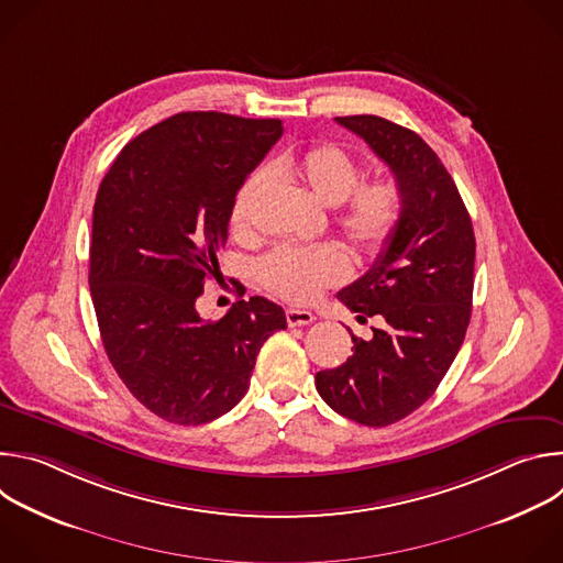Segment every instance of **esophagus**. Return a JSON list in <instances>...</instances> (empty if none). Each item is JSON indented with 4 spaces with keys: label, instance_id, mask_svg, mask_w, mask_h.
Instances as JSON below:
<instances>
[{
    "label": "esophagus",
    "instance_id": "1",
    "mask_svg": "<svg viewBox=\"0 0 563 563\" xmlns=\"http://www.w3.org/2000/svg\"><path fill=\"white\" fill-rule=\"evenodd\" d=\"M285 318H287V325L289 328H305V325H311L313 320H316V316L311 311H307V309H291V307L285 311Z\"/></svg>",
    "mask_w": 563,
    "mask_h": 563
}]
</instances>
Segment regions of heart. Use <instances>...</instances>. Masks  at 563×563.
Listing matches in <instances>:
<instances>
[{"mask_svg":"<svg viewBox=\"0 0 563 563\" xmlns=\"http://www.w3.org/2000/svg\"><path fill=\"white\" fill-rule=\"evenodd\" d=\"M269 176L296 183L318 202L339 207L334 222L347 245L363 258L378 256L396 233L404 194L389 178L363 180L358 159L336 144H313L302 151H289L272 159L269 174H252L238 189L231 205V229L247 233L252 209L265 191ZM350 274L345 254L332 245L318 247H278L256 265L258 283L274 296L289 302H311L318 294L341 285Z\"/></svg>","mask_w":563,"mask_h":563,"instance_id":"obj_1","label":"heart"}]
</instances>
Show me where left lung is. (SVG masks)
<instances>
[{"instance_id": "obj_1", "label": "left lung", "mask_w": 563, "mask_h": 563, "mask_svg": "<svg viewBox=\"0 0 563 563\" xmlns=\"http://www.w3.org/2000/svg\"><path fill=\"white\" fill-rule=\"evenodd\" d=\"M336 122L389 167L404 209L372 269L339 291L358 323L380 316L369 341L352 334V356L316 374L325 404L361 426L383 428L434 394L459 354L472 313L474 231L439 155L415 131L378 115Z\"/></svg>"}]
</instances>
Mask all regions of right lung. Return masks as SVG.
I'll return each instance as SVG.
<instances>
[{
	"label": "right lung",
	"mask_w": 563,
	"mask_h": 563,
	"mask_svg": "<svg viewBox=\"0 0 563 563\" xmlns=\"http://www.w3.org/2000/svg\"><path fill=\"white\" fill-rule=\"evenodd\" d=\"M283 135L280 120L178 113L133 137L104 176L89 285L111 365L140 404L178 426L240 404L280 305L252 296L220 320L196 300L218 269L231 205Z\"/></svg>",
	"instance_id": "1"
}]
</instances>
